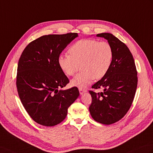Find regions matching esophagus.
Wrapping results in <instances>:
<instances>
[{"mask_svg": "<svg viewBox=\"0 0 153 153\" xmlns=\"http://www.w3.org/2000/svg\"><path fill=\"white\" fill-rule=\"evenodd\" d=\"M79 91L80 94H83V93H86L87 90L86 89H83V88H79Z\"/></svg>", "mask_w": 153, "mask_h": 153, "instance_id": "obj_1", "label": "esophagus"}]
</instances>
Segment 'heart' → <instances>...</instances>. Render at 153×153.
I'll return each mask as SVG.
<instances>
[{"label": "heart", "mask_w": 153, "mask_h": 153, "mask_svg": "<svg viewBox=\"0 0 153 153\" xmlns=\"http://www.w3.org/2000/svg\"><path fill=\"white\" fill-rule=\"evenodd\" d=\"M70 55H60L58 63L66 75L74 76L81 66L82 72L71 81V85L85 88L94 79L104 77L111 68L113 50L107 42L95 39H82L75 42L68 49Z\"/></svg>", "instance_id": "heart-1"}]
</instances>
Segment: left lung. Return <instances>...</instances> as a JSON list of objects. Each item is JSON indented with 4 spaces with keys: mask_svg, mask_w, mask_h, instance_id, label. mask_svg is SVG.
Instances as JSON below:
<instances>
[{
    "mask_svg": "<svg viewBox=\"0 0 153 153\" xmlns=\"http://www.w3.org/2000/svg\"><path fill=\"white\" fill-rule=\"evenodd\" d=\"M111 45L113 59L107 74L92 86L103 90L89 91L92 103L89 111L93 119L104 125H111L121 119L132 105L137 85V76L133 56L128 48L110 33L98 34Z\"/></svg>",
    "mask_w": 153,
    "mask_h": 153,
    "instance_id": "8db88e82",
    "label": "left lung"
}]
</instances>
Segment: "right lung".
I'll use <instances>...</instances> for the list:
<instances>
[{"mask_svg":"<svg viewBox=\"0 0 153 153\" xmlns=\"http://www.w3.org/2000/svg\"><path fill=\"white\" fill-rule=\"evenodd\" d=\"M77 36L75 33L42 36L28 44L20 56L17 92L28 114L41 125L53 126L63 121L68 108L79 97L76 87L59 90L69 83L59 67V57Z\"/></svg>","mask_w":153,"mask_h":153,"instance_id":"obj_1","label":"right lung"}]
</instances>
